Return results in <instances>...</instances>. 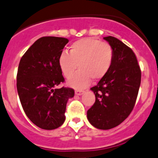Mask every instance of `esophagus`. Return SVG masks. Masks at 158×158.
<instances>
[{
    "label": "esophagus",
    "instance_id": "34e87169",
    "mask_svg": "<svg viewBox=\"0 0 158 158\" xmlns=\"http://www.w3.org/2000/svg\"><path fill=\"white\" fill-rule=\"evenodd\" d=\"M75 94H76V95H78V96H81V95H82V94H84V91L76 90V92H75Z\"/></svg>",
    "mask_w": 158,
    "mask_h": 158
}]
</instances>
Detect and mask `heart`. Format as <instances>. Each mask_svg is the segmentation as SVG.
Listing matches in <instances>:
<instances>
[{
	"label": "heart",
	"instance_id": "1",
	"mask_svg": "<svg viewBox=\"0 0 158 158\" xmlns=\"http://www.w3.org/2000/svg\"><path fill=\"white\" fill-rule=\"evenodd\" d=\"M114 58L111 46L94 38H85L70 46L69 54L62 51L58 57V66L65 78L77 69L80 70L68 80V85L76 89L87 87L92 79L99 80L110 70Z\"/></svg>",
	"mask_w": 158,
	"mask_h": 158
}]
</instances>
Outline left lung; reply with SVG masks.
Masks as SVG:
<instances>
[{
  "mask_svg": "<svg viewBox=\"0 0 158 158\" xmlns=\"http://www.w3.org/2000/svg\"><path fill=\"white\" fill-rule=\"evenodd\" d=\"M111 46L114 58L110 70L91 88L96 97L87 110L89 123L97 129L120 125L132 112L141 82V71L131 48L114 36L104 37Z\"/></svg>",
  "mask_w": 158,
  "mask_h": 158,
  "instance_id": "obj_1",
  "label": "left lung"
}]
</instances>
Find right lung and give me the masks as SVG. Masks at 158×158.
Returning a JSON list of instances; mask_svg holds the SVG:
<instances>
[{"instance_id":"obj_1","label":"right lung","mask_w":158,"mask_h":158,"mask_svg":"<svg viewBox=\"0 0 158 158\" xmlns=\"http://www.w3.org/2000/svg\"><path fill=\"white\" fill-rule=\"evenodd\" d=\"M69 40L44 36L38 39L22 57L17 73V90L25 113L32 123L47 130L64 123L69 99L74 89L57 87L64 81L58 57Z\"/></svg>"}]
</instances>
